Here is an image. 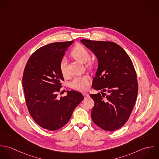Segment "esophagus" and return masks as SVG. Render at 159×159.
Returning a JSON list of instances; mask_svg holds the SVG:
<instances>
[{"instance_id": "1", "label": "esophagus", "mask_w": 159, "mask_h": 159, "mask_svg": "<svg viewBox=\"0 0 159 159\" xmlns=\"http://www.w3.org/2000/svg\"><path fill=\"white\" fill-rule=\"evenodd\" d=\"M83 95L84 96L85 98H88V97H89V94L88 93L83 92Z\"/></svg>"}]
</instances>
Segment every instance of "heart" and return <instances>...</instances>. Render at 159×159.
<instances>
[{"instance_id": "b5f03b06", "label": "heart", "mask_w": 159, "mask_h": 159, "mask_svg": "<svg viewBox=\"0 0 159 159\" xmlns=\"http://www.w3.org/2000/svg\"><path fill=\"white\" fill-rule=\"evenodd\" d=\"M71 56L78 62L86 64L87 66H92V63L89 61L90 54L89 51L81 45H76L71 51ZM60 70L63 75L67 74V61L63 58L60 62ZM89 77L87 75L80 76L75 77L71 82V87L79 91H84L89 86L88 80Z\"/></svg>"}]
</instances>
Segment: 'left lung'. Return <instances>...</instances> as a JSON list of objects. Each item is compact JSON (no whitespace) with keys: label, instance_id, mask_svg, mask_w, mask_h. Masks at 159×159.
<instances>
[{"label":"left lung","instance_id":"1","mask_svg":"<svg viewBox=\"0 0 159 159\" xmlns=\"http://www.w3.org/2000/svg\"><path fill=\"white\" fill-rule=\"evenodd\" d=\"M96 56L98 68L92 87L102 94H90L94 101L93 122L101 129L114 131L122 127L133 110L138 95L136 71L123 48L111 42L81 40ZM107 91V94L103 92Z\"/></svg>","mask_w":159,"mask_h":159}]
</instances>
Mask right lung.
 <instances>
[{
	"instance_id": "obj_1",
	"label": "right lung",
	"mask_w": 159,
	"mask_h": 159,
	"mask_svg": "<svg viewBox=\"0 0 159 159\" xmlns=\"http://www.w3.org/2000/svg\"><path fill=\"white\" fill-rule=\"evenodd\" d=\"M74 41L43 46L35 51L24 68L23 87L29 112L41 127L56 130L66 125L75 108L84 99L78 92L67 91L60 99L63 75L60 62Z\"/></svg>"
}]
</instances>
